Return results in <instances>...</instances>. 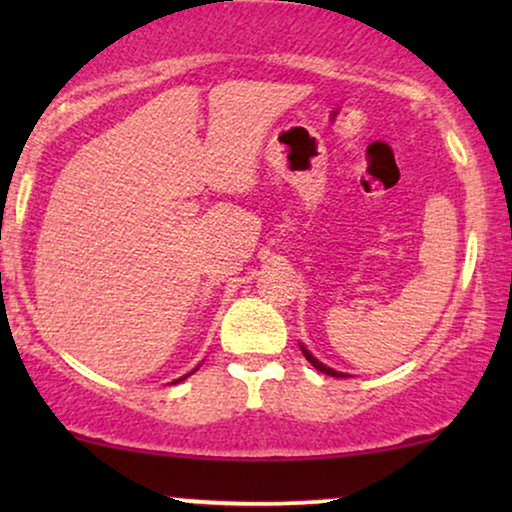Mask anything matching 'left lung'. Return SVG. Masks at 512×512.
Segmentation results:
<instances>
[{
  "mask_svg": "<svg viewBox=\"0 0 512 512\" xmlns=\"http://www.w3.org/2000/svg\"><path fill=\"white\" fill-rule=\"evenodd\" d=\"M300 352H303V356H305V359H307V361H310V363H312V366L319 370V373H326V375H331V377H347L345 373H340V370H335V368H328V366H326V363H321V361L317 359V356H312V352H310V349H307L305 345H300Z\"/></svg>",
  "mask_w": 512,
  "mask_h": 512,
  "instance_id": "left-lung-1",
  "label": "left lung"
}]
</instances>
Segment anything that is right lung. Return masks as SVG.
I'll return each instance as SVG.
<instances>
[{
	"label": "right lung",
	"mask_w": 512,
	"mask_h": 512,
	"mask_svg": "<svg viewBox=\"0 0 512 512\" xmlns=\"http://www.w3.org/2000/svg\"><path fill=\"white\" fill-rule=\"evenodd\" d=\"M188 375H191V373H188ZM188 375H184V377H179V380H174V382H170V384H177V382H181V380H186V377Z\"/></svg>",
	"instance_id": "obj_1"
}]
</instances>
